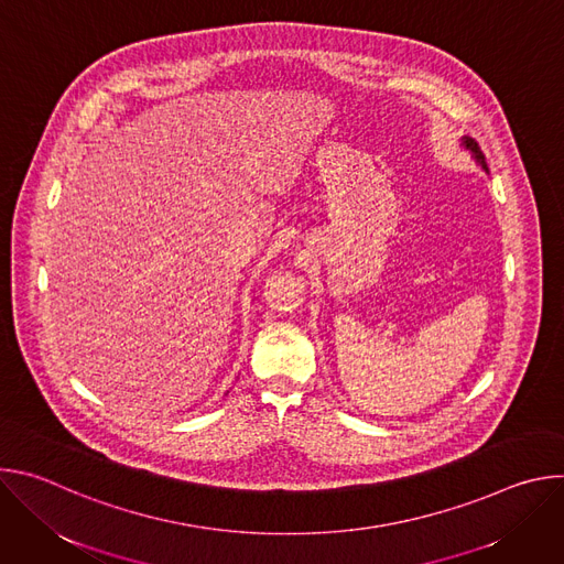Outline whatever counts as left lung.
<instances>
[{"label": "left lung", "instance_id": "obj_1", "mask_svg": "<svg viewBox=\"0 0 564 564\" xmlns=\"http://www.w3.org/2000/svg\"><path fill=\"white\" fill-rule=\"evenodd\" d=\"M462 147H464V149H466V151H468V153H470V158H473V160H475V163H477V165H479V167H481V170H485V172H487V174H489V167H487V160H485V153H481V151H479V147H477V142H475V140H473V138H468V135H464V138H462Z\"/></svg>", "mask_w": 564, "mask_h": 564}]
</instances>
